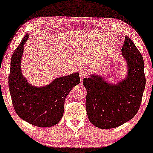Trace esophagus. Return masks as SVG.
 <instances>
[{
    "mask_svg": "<svg viewBox=\"0 0 153 153\" xmlns=\"http://www.w3.org/2000/svg\"><path fill=\"white\" fill-rule=\"evenodd\" d=\"M87 76V71L84 69H82L80 72H79V77H80L81 79H83L84 78Z\"/></svg>",
    "mask_w": 153,
    "mask_h": 153,
    "instance_id": "obj_1",
    "label": "esophagus"
}]
</instances>
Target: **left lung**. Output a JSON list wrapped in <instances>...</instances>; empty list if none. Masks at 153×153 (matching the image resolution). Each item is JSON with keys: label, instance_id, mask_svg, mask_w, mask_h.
Listing matches in <instances>:
<instances>
[{"label": "left lung", "instance_id": "left-lung-1", "mask_svg": "<svg viewBox=\"0 0 153 153\" xmlns=\"http://www.w3.org/2000/svg\"><path fill=\"white\" fill-rule=\"evenodd\" d=\"M121 51L128 65L125 79L115 86L96 75L83 79L87 115L92 124L100 129L117 127L132 119L142 102L146 85L142 54L127 36Z\"/></svg>", "mask_w": 153, "mask_h": 153}]
</instances>
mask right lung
Listing matches in <instances>:
<instances>
[{
    "mask_svg": "<svg viewBox=\"0 0 153 153\" xmlns=\"http://www.w3.org/2000/svg\"><path fill=\"white\" fill-rule=\"evenodd\" d=\"M28 38L26 34L11 57L9 88L12 103L22 119L37 127H50L62 118L65 99L71 89L79 84L80 78L78 73H76L59 77L42 88L29 84L20 67L24 45Z\"/></svg>",
    "mask_w": 153,
    "mask_h": 153,
    "instance_id": "right-lung-1",
    "label": "right lung"
}]
</instances>
